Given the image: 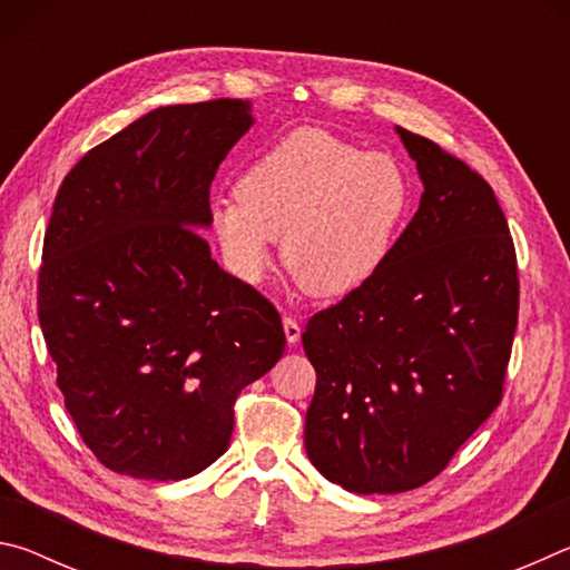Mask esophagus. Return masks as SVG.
Masks as SVG:
<instances>
[{"label": "esophagus", "instance_id": "esophagus-1", "mask_svg": "<svg viewBox=\"0 0 570 570\" xmlns=\"http://www.w3.org/2000/svg\"><path fill=\"white\" fill-rule=\"evenodd\" d=\"M284 334L288 344H296L298 336H302V326H298V322L292 320V316H284Z\"/></svg>", "mask_w": 570, "mask_h": 570}]
</instances>
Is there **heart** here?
Returning a JSON list of instances; mask_svg holds the SVG:
<instances>
[{"label": "heart", "instance_id": "b5f03b06", "mask_svg": "<svg viewBox=\"0 0 570 570\" xmlns=\"http://www.w3.org/2000/svg\"><path fill=\"white\" fill-rule=\"evenodd\" d=\"M412 180L400 160L320 128H302L258 156L238 196L208 208L230 272L262 282L276 238L306 294L340 298L387 264L412 214Z\"/></svg>", "mask_w": 570, "mask_h": 570}]
</instances>
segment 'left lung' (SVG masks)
<instances>
[{"instance_id": "8db88e82", "label": "left lung", "mask_w": 570, "mask_h": 570, "mask_svg": "<svg viewBox=\"0 0 570 570\" xmlns=\"http://www.w3.org/2000/svg\"><path fill=\"white\" fill-rule=\"evenodd\" d=\"M417 214L377 274L314 314L304 445L350 493H404L440 475L503 397L518 324V264L493 188L422 135Z\"/></svg>"}]
</instances>
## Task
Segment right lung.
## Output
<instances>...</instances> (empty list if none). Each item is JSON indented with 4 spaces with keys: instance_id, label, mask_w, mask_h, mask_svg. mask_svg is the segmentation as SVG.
I'll return each mask as SVG.
<instances>
[{
    "instance_id": "1",
    "label": "right lung",
    "mask_w": 570,
    "mask_h": 570,
    "mask_svg": "<svg viewBox=\"0 0 570 570\" xmlns=\"http://www.w3.org/2000/svg\"><path fill=\"white\" fill-rule=\"evenodd\" d=\"M248 100L166 105L85 153L57 193L40 326L57 387L95 458L183 480L228 450L234 402L282 360V316L226 274L198 230Z\"/></svg>"
}]
</instances>
